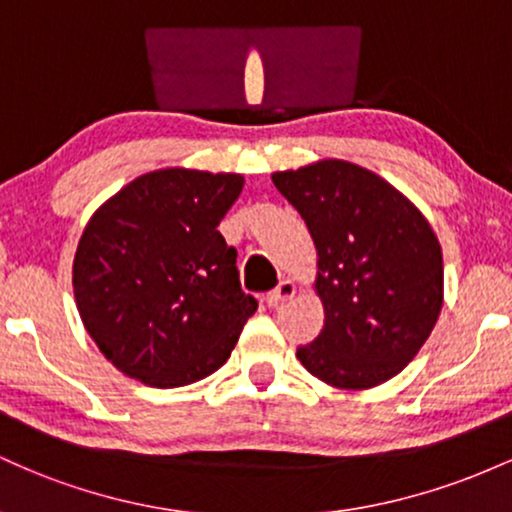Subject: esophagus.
<instances>
[{
    "instance_id": "34e87169",
    "label": "esophagus",
    "mask_w": 512,
    "mask_h": 512,
    "mask_svg": "<svg viewBox=\"0 0 512 512\" xmlns=\"http://www.w3.org/2000/svg\"><path fill=\"white\" fill-rule=\"evenodd\" d=\"M293 293H296V284L289 279H284V281H279V286H276V289L267 293V298H264V301H267L269 308H279L281 303L293 298Z\"/></svg>"
}]
</instances>
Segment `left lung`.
I'll return each instance as SVG.
<instances>
[{
    "instance_id": "left-lung-1",
    "label": "left lung",
    "mask_w": 512,
    "mask_h": 512,
    "mask_svg": "<svg viewBox=\"0 0 512 512\" xmlns=\"http://www.w3.org/2000/svg\"><path fill=\"white\" fill-rule=\"evenodd\" d=\"M317 250L325 325L296 356L339 390H368L402 373L443 308V252L419 209L356 163L325 158L272 175Z\"/></svg>"
}]
</instances>
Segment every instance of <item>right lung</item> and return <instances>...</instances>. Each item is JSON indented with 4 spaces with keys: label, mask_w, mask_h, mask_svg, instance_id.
I'll list each match as a JSON object with an SVG mask.
<instances>
[{
    "label": "right lung",
    "mask_w": 512,
    "mask_h": 512,
    "mask_svg": "<svg viewBox=\"0 0 512 512\" xmlns=\"http://www.w3.org/2000/svg\"><path fill=\"white\" fill-rule=\"evenodd\" d=\"M243 175L163 168L122 187L86 223L72 284L81 322L117 370L182 387L219 370L257 301L240 289L219 223Z\"/></svg>",
    "instance_id": "right-lung-1"
}]
</instances>
